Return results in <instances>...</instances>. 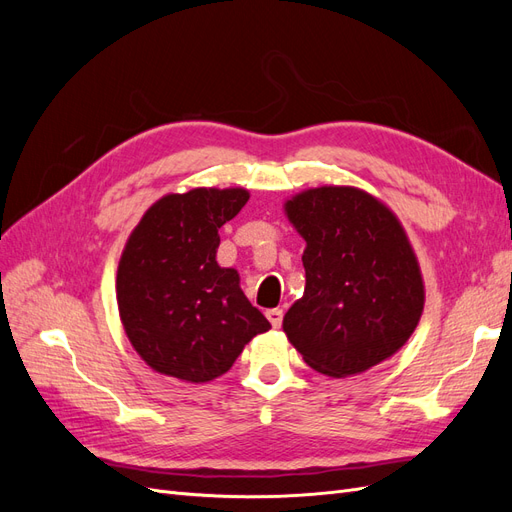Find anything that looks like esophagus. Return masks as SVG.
<instances>
[{
	"instance_id": "esophagus-1",
	"label": "esophagus",
	"mask_w": 512,
	"mask_h": 512,
	"mask_svg": "<svg viewBox=\"0 0 512 512\" xmlns=\"http://www.w3.org/2000/svg\"><path fill=\"white\" fill-rule=\"evenodd\" d=\"M267 318L271 322L273 329H280L282 327V318H284V312L280 307H273V309H267Z\"/></svg>"
}]
</instances>
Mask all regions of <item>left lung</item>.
<instances>
[{
  "mask_svg": "<svg viewBox=\"0 0 512 512\" xmlns=\"http://www.w3.org/2000/svg\"><path fill=\"white\" fill-rule=\"evenodd\" d=\"M284 213L305 239V290L282 322L288 342L331 378L391 359L425 305L421 265L397 215L354 185L303 190Z\"/></svg>",
  "mask_w": 512,
  "mask_h": 512,
  "instance_id": "8db88e82",
  "label": "left lung"
}]
</instances>
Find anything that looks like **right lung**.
<instances>
[{"label": "right lung", "instance_id": "add662e5", "mask_svg": "<svg viewBox=\"0 0 512 512\" xmlns=\"http://www.w3.org/2000/svg\"><path fill=\"white\" fill-rule=\"evenodd\" d=\"M250 200L245 188H192L153 203L117 267V307L132 348L158 374L203 384L271 329L237 269L220 267V228Z\"/></svg>", "mask_w": 512, "mask_h": 512}]
</instances>
